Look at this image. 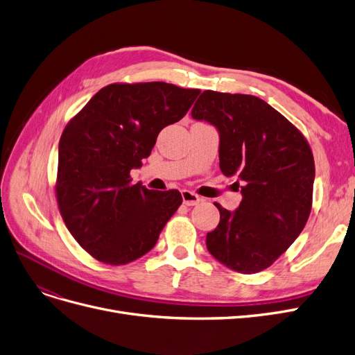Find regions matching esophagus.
I'll use <instances>...</instances> for the list:
<instances>
[{
  "instance_id": "esophagus-1",
  "label": "esophagus",
  "mask_w": 355,
  "mask_h": 355,
  "mask_svg": "<svg viewBox=\"0 0 355 355\" xmlns=\"http://www.w3.org/2000/svg\"><path fill=\"white\" fill-rule=\"evenodd\" d=\"M182 200H183V204L189 205V207L196 205V204L201 202V198L198 196L195 192L188 191V189H183V191H182Z\"/></svg>"
}]
</instances>
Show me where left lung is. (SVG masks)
<instances>
[{
  "label": "left lung",
  "mask_w": 355,
  "mask_h": 355,
  "mask_svg": "<svg viewBox=\"0 0 355 355\" xmlns=\"http://www.w3.org/2000/svg\"><path fill=\"white\" fill-rule=\"evenodd\" d=\"M191 115L220 135V168L237 176L242 202L229 211L216 204L220 223L207 249L242 274L272 265L304 229L315 182L313 154L300 131L262 98L207 90Z\"/></svg>",
  "instance_id": "1"
}]
</instances>
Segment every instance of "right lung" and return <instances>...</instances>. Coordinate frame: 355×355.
<instances>
[{"label": "right lung", "mask_w": 355, "mask_h": 355, "mask_svg": "<svg viewBox=\"0 0 355 355\" xmlns=\"http://www.w3.org/2000/svg\"><path fill=\"white\" fill-rule=\"evenodd\" d=\"M200 93L162 81L110 84L65 126L56 198L69 233L97 261L123 265L143 257L182 204L179 191L134 185L130 172Z\"/></svg>", "instance_id": "obj_1"}]
</instances>
